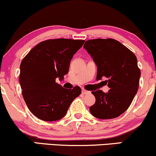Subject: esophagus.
<instances>
[{
  "mask_svg": "<svg viewBox=\"0 0 156 156\" xmlns=\"http://www.w3.org/2000/svg\"><path fill=\"white\" fill-rule=\"evenodd\" d=\"M81 91H82L83 94H89V93H90V91H88V90L84 89V88H82Z\"/></svg>",
  "mask_w": 156,
  "mask_h": 156,
  "instance_id": "34e87169",
  "label": "esophagus"
}]
</instances>
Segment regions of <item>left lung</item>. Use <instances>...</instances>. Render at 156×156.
Listing matches in <instances>:
<instances>
[{"label":"left lung","instance_id":"obj_1","mask_svg":"<svg viewBox=\"0 0 156 156\" xmlns=\"http://www.w3.org/2000/svg\"><path fill=\"white\" fill-rule=\"evenodd\" d=\"M83 47L97 66L96 79L106 78L110 88L92 91L96 102L90 107L93 116L101 119L116 118L127 110L137 94L140 77L135 54L114 39H95L86 41Z\"/></svg>","mask_w":156,"mask_h":156}]
</instances>
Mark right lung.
Masks as SVG:
<instances>
[{
	"label": "right lung",
	"instance_id": "obj_1",
	"mask_svg": "<svg viewBox=\"0 0 156 156\" xmlns=\"http://www.w3.org/2000/svg\"><path fill=\"white\" fill-rule=\"evenodd\" d=\"M82 39H54L39 42L23 58L19 82L30 112L44 121H57L66 115L81 89H67L56 82L68 73L70 60L83 46Z\"/></svg>",
	"mask_w": 156,
	"mask_h": 156
}]
</instances>
